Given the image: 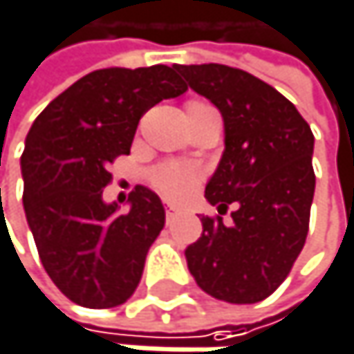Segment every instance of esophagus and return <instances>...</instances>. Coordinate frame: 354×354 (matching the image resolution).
Here are the masks:
<instances>
[{"instance_id": "esophagus-1", "label": "esophagus", "mask_w": 354, "mask_h": 354, "mask_svg": "<svg viewBox=\"0 0 354 354\" xmlns=\"http://www.w3.org/2000/svg\"><path fill=\"white\" fill-rule=\"evenodd\" d=\"M178 215V209L174 207H166V219H172V217H176Z\"/></svg>"}]
</instances>
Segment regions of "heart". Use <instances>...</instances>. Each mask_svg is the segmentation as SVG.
I'll use <instances>...</instances> for the list:
<instances>
[{"mask_svg":"<svg viewBox=\"0 0 354 354\" xmlns=\"http://www.w3.org/2000/svg\"><path fill=\"white\" fill-rule=\"evenodd\" d=\"M190 106H203L201 102H190L186 108ZM201 180V172L192 166H182V164H166L162 168H158L151 176L153 186L168 198V201H176L182 203L186 201L196 184Z\"/></svg>","mask_w":354,"mask_h":354,"instance_id":"heart-1","label":"heart"}]
</instances>
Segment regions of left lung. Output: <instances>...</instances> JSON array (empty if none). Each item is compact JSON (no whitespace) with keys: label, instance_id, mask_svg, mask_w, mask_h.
I'll return each mask as SVG.
<instances>
[{"label":"left lung","instance_id":"1","mask_svg":"<svg viewBox=\"0 0 354 354\" xmlns=\"http://www.w3.org/2000/svg\"><path fill=\"white\" fill-rule=\"evenodd\" d=\"M219 108L225 149L205 196L217 217L186 248L196 285L227 304L266 299L289 274L308 238L316 190L310 124L281 92L252 73L219 65H174ZM236 207L232 223L221 215Z\"/></svg>","mask_w":354,"mask_h":354}]
</instances>
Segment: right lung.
Segmentation results:
<instances>
[{"label": "right lung", "mask_w": 354, "mask_h": 354, "mask_svg": "<svg viewBox=\"0 0 354 354\" xmlns=\"http://www.w3.org/2000/svg\"><path fill=\"white\" fill-rule=\"evenodd\" d=\"M186 84L174 67L98 69L59 94L32 122L22 153L24 211L40 262L84 308H114L137 289L166 223L160 196L135 186L129 211L104 203L108 166L131 151L139 118Z\"/></svg>", "instance_id": "add662e5"}]
</instances>
